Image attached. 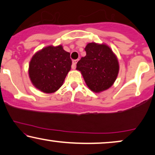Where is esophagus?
I'll return each instance as SVG.
<instances>
[{"instance_id": "1", "label": "esophagus", "mask_w": 155, "mask_h": 155, "mask_svg": "<svg viewBox=\"0 0 155 155\" xmlns=\"http://www.w3.org/2000/svg\"><path fill=\"white\" fill-rule=\"evenodd\" d=\"M78 62V59H75V60H73L72 61V66H71V68L73 69H76V63Z\"/></svg>"}]
</instances>
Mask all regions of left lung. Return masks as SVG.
Returning a JSON list of instances; mask_svg holds the SVG:
<instances>
[{
    "instance_id": "left-lung-1",
    "label": "left lung",
    "mask_w": 155,
    "mask_h": 155,
    "mask_svg": "<svg viewBox=\"0 0 155 155\" xmlns=\"http://www.w3.org/2000/svg\"><path fill=\"white\" fill-rule=\"evenodd\" d=\"M86 55L76 64L89 89L94 93L104 91L113 85L119 72L116 55L106 44L88 43Z\"/></svg>"
}]
</instances>
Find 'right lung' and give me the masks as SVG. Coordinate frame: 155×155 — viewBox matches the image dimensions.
Instances as JSON below:
<instances>
[{
  "mask_svg": "<svg viewBox=\"0 0 155 155\" xmlns=\"http://www.w3.org/2000/svg\"><path fill=\"white\" fill-rule=\"evenodd\" d=\"M71 63L70 53L62 45L47 46L32 56L29 64V77L36 88L51 94L62 86Z\"/></svg>",
  "mask_w": 155,
  "mask_h": 155,
  "instance_id": "1",
  "label": "right lung"
}]
</instances>
